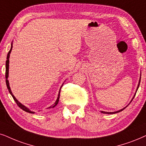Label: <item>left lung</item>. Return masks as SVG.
<instances>
[{"label":"left lung","mask_w":146,"mask_h":146,"mask_svg":"<svg viewBox=\"0 0 146 146\" xmlns=\"http://www.w3.org/2000/svg\"><path fill=\"white\" fill-rule=\"evenodd\" d=\"M140 81H141V78L139 79V84H138V86H137V90H138V88H139V84H140ZM132 99V100H133ZM132 100H131V101H132ZM126 106V107H127ZM126 107H125L124 108H123V109H121V110H118V111H116V112H104V111H101V112H102V113H104V114H114V113H117V112H121V111H122V110H123L125 109V108H126Z\"/></svg>","instance_id":"left-lung-1"}]
</instances>
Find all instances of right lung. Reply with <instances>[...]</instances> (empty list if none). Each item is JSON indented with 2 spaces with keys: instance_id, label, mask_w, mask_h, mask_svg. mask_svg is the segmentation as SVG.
<instances>
[{
  "instance_id": "right-lung-1",
  "label": "right lung",
  "mask_w": 146,
  "mask_h": 146,
  "mask_svg": "<svg viewBox=\"0 0 146 146\" xmlns=\"http://www.w3.org/2000/svg\"><path fill=\"white\" fill-rule=\"evenodd\" d=\"M12 48H13V42L11 43V47L10 50L9 51L8 54H7V60H6V73H5V78H6V84H7V88H8V90H9V93L11 94V96H12V97L13 98L14 100L15 101V102L17 103V104L18 105V106H19V108H21L22 110H24V111H25V112H29V113H32V114H34V113H35L34 112L31 111V110H29V108H27L26 106H24V105H23L22 104H21V103H20V102H19V101H18L17 100V99L15 98V96H14V95L13 94V93H12L11 90L10 86H9V80H8V77H9V56H10L11 52V50H12ZM61 87H62V86H61ZM60 89H61V88H60ZM60 92V90H59V93H58V98H57V99H56V102H54V104H52V105L51 106H50L49 108H54V106H56V105H57V104H58V100H59Z\"/></svg>"
}]
</instances>
